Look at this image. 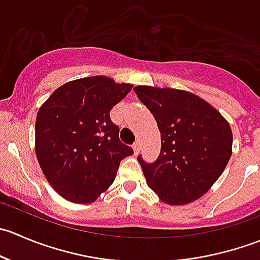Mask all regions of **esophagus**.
<instances>
[{"mask_svg":"<svg viewBox=\"0 0 260 260\" xmlns=\"http://www.w3.org/2000/svg\"><path fill=\"white\" fill-rule=\"evenodd\" d=\"M133 151H135V154H138L140 153V149H141V145H140V142H138V141H136L135 143H133Z\"/></svg>","mask_w":260,"mask_h":260,"instance_id":"obj_1","label":"esophagus"}]
</instances>
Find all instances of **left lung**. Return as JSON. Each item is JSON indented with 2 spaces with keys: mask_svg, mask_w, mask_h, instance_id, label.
Segmentation results:
<instances>
[{
  "mask_svg": "<svg viewBox=\"0 0 260 260\" xmlns=\"http://www.w3.org/2000/svg\"><path fill=\"white\" fill-rule=\"evenodd\" d=\"M138 99L153 114L161 133L154 162L137 159L149 188L169 205L201 198L220 177L232 156L233 133L208 102L177 89L136 86Z\"/></svg>",
  "mask_w": 260,
  "mask_h": 260,
  "instance_id": "8db88e82",
  "label": "left lung"
}]
</instances>
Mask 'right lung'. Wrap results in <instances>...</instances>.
Returning <instances> with one entry per match:
<instances>
[{
	"instance_id": "add662e5",
	"label": "right lung",
	"mask_w": 260,
	"mask_h": 260,
	"mask_svg": "<svg viewBox=\"0 0 260 260\" xmlns=\"http://www.w3.org/2000/svg\"><path fill=\"white\" fill-rule=\"evenodd\" d=\"M131 89L106 77L83 78L57 88L39 109L36 156L67 200L93 203L113 183L120 161L133 154L109 114Z\"/></svg>"
}]
</instances>
